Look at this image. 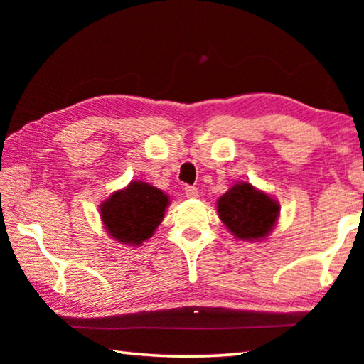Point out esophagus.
<instances>
[{"label":"esophagus","mask_w":364,"mask_h":364,"mask_svg":"<svg viewBox=\"0 0 364 364\" xmlns=\"http://www.w3.org/2000/svg\"><path fill=\"white\" fill-rule=\"evenodd\" d=\"M184 194H186V197H189V199H196V197L199 196V191H197V188L194 186H186L184 188Z\"/></svg>","instance_id":"esophagus-1"}]
</instances>
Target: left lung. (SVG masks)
<instances>
[{
    "label": "left lung",
    "instance_id": "8db88e82",
    "mask_svg": "<svg viewBox=\"0 0 364 364\" xmlns=\"http://www.w3.org/2000/svg\"><path fill=\"white\" fill-rule=\"evenodd\" d=\"M221 221L237 239L262 241L279 217V204L249 183H237L218 199Z\"/></svg>",
    "mask_w": 364,
    "mask_h": 364
}]
</instances>
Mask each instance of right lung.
<instances>
[{"label": "right lung", "instance_id": "1", "mask_svg": "<svg viewBox=\"0 0 364 364\" xmlns=\"http://www.w3.org/2000/svg\"><path fill=\"white\" fill-rule=\"evenodd\" d=\"M168 204V196L160 189L133 181L102 202L101 218L115 241L139 245L156 231Z\"/></svg>", "mask_w": 364, "mask_h": 364}]
</instances>
